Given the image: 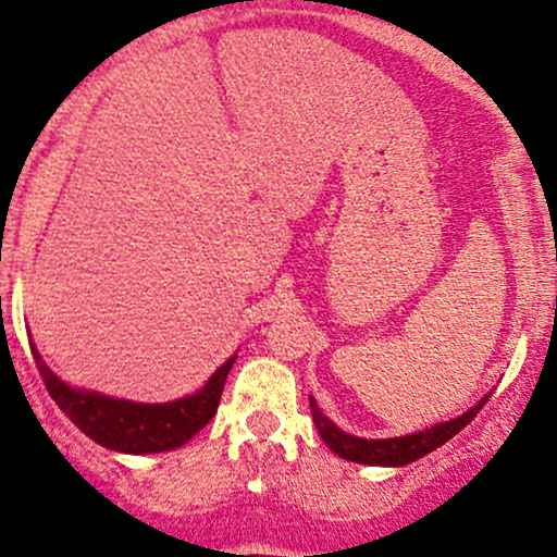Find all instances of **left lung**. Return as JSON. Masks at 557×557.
Returning a JSON list of instances; mask_svg holds the SVG:
<instances>
[{
  "label": "left lung",
  "mask_w": 557,
  "mask_h": 557,
  "mask_svg": "<svg viewBox=\"0 0 557 557\" xmlns=\"http://www.w3.org/2000/svg\"><path fill=\"white\" fill-rule=\"evenodd\" d=\"M488 395H483L470 411H465L461 417L448 419V421H437V424L426 426V430L411 432V435H400V437H382V441H366V437H357L344 432L342 426L333 424L331 419L320 411L318 400L309 397V408H312V419L314 426H318L320 437L325 441V446L333 450L336 456L347 461H357V465H371V467H406L411 461L421 459L430 450L441 448L443 443H448L450 437L456 435L459 430H465L472 419L478 417L480 408L488 403Z\"/></svg>",
  "instance_id": "left-lung-1"
}]
</instances>
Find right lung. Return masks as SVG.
<instances>
[{
    "instance_id": "obj_1",
    "label": "right lung",
    "mask_w": 557,
    "mask_h": 557,
    "mask_svg": "<svg viewBox=\"0 0 557 557\" xmlns=\"http://www.w3.org/2000/svg\"><path fill=\"white\" fill-rule=\"evenodd\" d=\"M32 355L58 408L98 446L133 456L162 454V450H173L189 443L219 411L226 376L237 360V355H232L195 395L178 397L171 403H136L61 382L47 368L34 344Z\"/></svg>"
}]
</instances>
